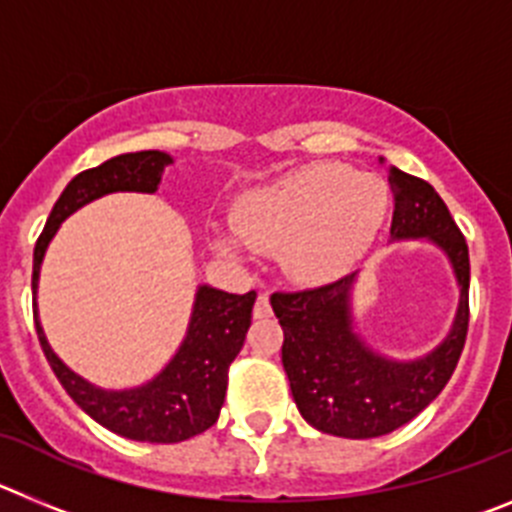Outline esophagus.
Instances as JSON below:
<instances>
[{
  "instance_id": "esophagus-1",
  "label": "esophagus",
  "mask_w": 512,
  "mask_h": 512,
  "mask_svg": "<svg viewBox=\"0 0 512 512\" xmlns=\"http://www.w3.org/2000/svg\"><path fill=\"white\" fill-rule=\"evenodd\" d=\"M253 315H256V318H271V315H274V312H271L269 295L256 297V305H253Z\"/></svg>"
}]
</instances>
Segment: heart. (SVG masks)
<instances>
[{"instance_id":"obj_1","label":"heart","mask_w":512,"mask_h":512,"mask_svg":"<svg viewBox=\"0 0 512 512\" xmlns=\"http://www.w3.org/2000/svg\"><path fill=\"white\" fill-rule=\"evenodd\" d=\"M390 192L374 176L341 164H310L243 194L233 207V230L215 238L230 256L248 248L284 251L302 279H330L346 271L377 235Z\"/></svg>"}]
</instances>
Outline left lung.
Here are the masks:
<instances>
[{
	"mask_svg": "<svg viewBox=\"0 0 512 512\" xmlns=\"http://www.w3.org/2000/svg\"><path fill=\"white\" fill-rule=\"evenodd\" d=\"M395 197L392 238H431L449 253L461 287L454 328L418 361H390L364 346L351 328L348 292L354 274L320 287L274 292L271 307L284 330L282 364L297 410L318 431L377 438L410 423L441 395L469 330V248L449 207L425 179L390 166Z\"/></svg>",
	"mask_w": 512,
	"mask_h": 512,
	"instance_id": "obj_1",
	"label": "left lung"
}]
</instances>
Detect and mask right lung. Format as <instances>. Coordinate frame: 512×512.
Instances as JSON below:
<instances>
[{"label": "right lung", "mask_w": 512, "mask_h": 512, "mask_svg": "<svg viewBox=\"0 0 512 512\" xmlns=\"http://www.w3.org/2000/svg\"><path fill=\"white\" fill-rule=\"evenodd\" d=\"M171 158L161 151L122 153L104 161L97 169L76 174L53 205L51 217L33 251V295L38 289L40 261L56 235L58 225L81 205L110 192H156L161 171ZM256 292L230 295L212 287H200L194 300L192 323L182 348L171 364L153 382L125 392H104L74 374L51 351L38 323L33 305L35 330L53 374L89 418L130 441L179 443L205 433L215 425L228 390V369L241 354L246 341Z\"/></svg>", "instance_id": "1"}]
</instances>
